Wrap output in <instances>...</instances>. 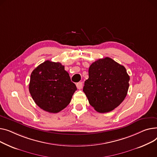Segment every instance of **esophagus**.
I'll use <instances>...</instances> for the list:
<instances>
[{"mask_svg":"<svg viewBox=\"0 0 157 157\" xmlns=\"http://www.w3.org/2000/svg\"><path fill=\"white\" fill-rule=\"evenodd\" d=\"M76 86H77L78 89H81L83 87V83L82 82H78V83H77Z\"/></svg>","mask_w":157,"mask_h":157,"instance_id":"1","label":"esophagus"}]
</instances>
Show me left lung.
<instances>
[{
    "label": "left lung",
    "instance_id": "left-lung-1",
    "mask_svg": "<svg viewBox=\"0 0 157 157\" xmlns=\"http://www.w3.org/2000/svg\"><path fill=\"white\" fill-rule=\"evenodd\" d=\"M130 77L125 68L112 58L99 59L89 68L84 92L89 104L99 113L112 111L127 96Z\"/></svg>",
    "mask_w": 157,
    "mask_h": 157
}]
</instances>
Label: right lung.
I'll list each match as a JSON object with an SVG mask.
<instances>
[{"label": "right lung", "instance_id": "1", "mask_svg": "<svg viewBox=\"0 0 157 157\" xmlns=\"http://www.w3.org/2000/svg\"><path fill=\"white\" fill-rule=\"evenodd\" d=\"M77 90L64 67L47 60L31 73L30 93L38 106L45 112L56 113L65 108Z\"/></svg>", "mask_w": 157, "mask_h": 157}]
</instances>
